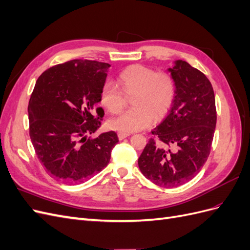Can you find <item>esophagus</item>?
Masks as SVG:
<instances>
[{
	"label": "esophagus",
	"instance_id": "obj_1",
	"mask_svg": "<svg viewBox=\"0 0 250 250\" xmlns=\"http://www.w3.org/2000/svg\"><path fill=\"white\" fill-rule=\"evenodd\" d=\"M129 135H130L129 132H123V131H119V132H118V138H119V140H123V139H125V138H127V137H129Z\"/></svg>",
	"mask_w": 250,
	"mask_h": 250
}]
</instances>
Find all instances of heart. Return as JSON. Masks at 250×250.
<instances>
[{"mask_svg": "<svg viewBox=\"0 0 250 250\" xmlns=\"http://www.w3.org/2000/svg\"><path fill=\"white\" fill-rule=\"evenodd\" d=\"M117 85L105 83L100 93V102L111 115L124 109L131 97L133 107L108 122L111 129L131 132L145 129L153 120L167 115L175 100L176 83L167 72H155L142 64L127 66L119 74Z\"/></svg>", "mask_w": 250, "mask_h": 250, "instance_id": "heart-1", "label": "heart"}]
</instances>
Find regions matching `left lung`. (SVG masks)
<instances>
[{
  "mask_svg": "<svg viewBox=\"0 0 250 250\" xmlns=\"http://www.w3.org/2000/svg\"><path fill=\"white\" fill-rule=\"evenodd\" d=\"M176 83L175 100L152 130L139 157L144 176L156 186L175 188L194 178L210 152L217 111L213 86L206 75L184 60L169 69Z\"/></svg>",
  "mask_w": 250,
  "mask_h": 250,
  "instance_id": "8db88e82",
  "label": "left lung"
}]
</instances>
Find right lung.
I'll list each match as a JSON object with an SVG mask.
<instances>
[{
    "instance_id": "1",
    "label": "right lung",
    "mask_w": 250,
    "mask_h": 250,
    "mask_svg": "<svg viewBox=\"0 0 250 250\" xmlns=\"http://www.w3.org/2000/svg\"><path fill=\"white\" fill-rule=\"evenodd\" d=\"M109 66L74 59L50 67L36 81L28 105L29 134L40 162L57 180L83 183L110 161L117 133L86 137L101 125L97 104Z\"/></svg>"
}]
</instances>
